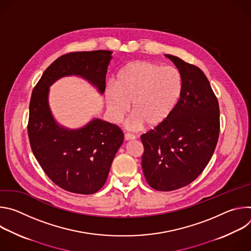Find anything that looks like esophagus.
I'll return each instance as SVG.
<instances>
[{
    "label": "esophagus",
    "mask_w": 251,
    "mask_h": 251,
    "mask_svg": "<svg viewBox=\"0 0 251 251\" xmlns=\"http://www.w3.org/2000/svg\"><path fill=\"white\" fill-rule=\"evenodd\" d=\"M124 138H125L126 141H128V140H134V139L136 138V136L133 135V134H131V133H126L125 136H124Z\"/></svg>",
    "instance_id": "obj_1"
}]
</instances>
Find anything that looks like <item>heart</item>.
<instances>
[{
    "instance_id": "1",
    "label": "heart",
    "mask_w": 251,
    "mask_h": 251,
    "mask_svg": "<svg viewBox=\"0 0 251 251\" xmlns=\"http://www.w3.org/2000/svg\"><path fill=\"white\" fill-rule=\"evenodd\" d=\"M184 91V77L174 66L140 60L127 64L118 74L116 84L106 86L105 96L111 119L119 122L130 109L127 125L139 129L144 123L156 127L176 109Z\"/></svg>"
}]
</instances>
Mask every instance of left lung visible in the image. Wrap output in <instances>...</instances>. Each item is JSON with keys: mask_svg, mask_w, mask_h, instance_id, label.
<instances>
[{"mask_svg": "<svg viewBox=\"0 0 251 251\" xmlns=\"http://www.w3.org/2000/svg\"><path fill=\"white\" fill-rule=\"evenodd\" d=\"M184 77L182 98L171 116L141 136L142 168L153 189L170 192L188 186L208 164L220 135V106L198 66L166 54Z\"/></svg>", "mask_w": 251, "mask_h": 251, "instance_id": "left-lung-1", "label": "left lung"}]
</instances>
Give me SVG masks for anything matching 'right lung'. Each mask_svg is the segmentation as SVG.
I'll list each match as a JSON object with an SVG mask.
<instances>
[{"mask_svg": "<svg viewBox=\"0 0 251 251\" xmlns=\"http://www.w3.org/2000/svg\"><path fill=\"white\" fill-rule=\"evenodd\" d=\"M110 59L109 50L63 54L45 70L31 93L27 123L31 151L50 180L70 193L91 195L104 186L124 135L117 125L100 119L77 130L60 127L50 110L49 87L62 76L75 75L103 93Z\"/></svg>", "mask_w": 251, "mask_h": 251, "instance_id": "right-lung-1", "label": "right lung"}]
</instances>
